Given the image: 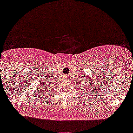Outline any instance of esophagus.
<instances>
[{"mask_svg":"<svg viewBox=\"0 0 133 133\" xmlns=\"http://www.w3.org/2000/svg\"><path fill=\"white\" fill-rule=\"evenodd\" d=\"M67 76H68V75H64V78H67Z\"/></svg>","mask_w":133,"mask_h":133,"instance_id":"34e87169","label":"esophagus"}]
</instances>
